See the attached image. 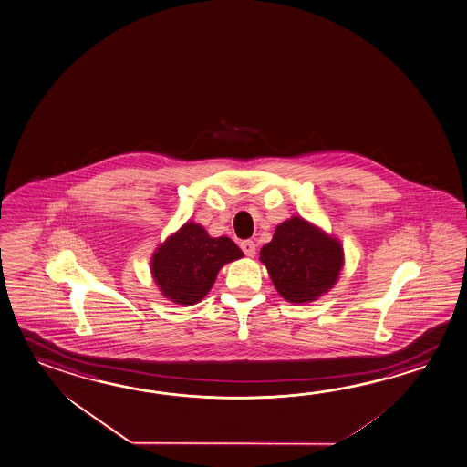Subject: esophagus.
Instances as JSON below:
<instances>
[{
    "mask_svg": "<svg viewBox=\"0 0 467 467\" xmlns=\"http://www.w3.org/2000/svg\"><path fill=\"white\" fill-rule=\"evenodd\" d=\"M241 249H243V253H244L246 256L253 257L256 254V244H254V241H251V239L243 241V243H241Z\"/></svg>",
    "mask_w": 467,
    "mask_h": 467,
    "instance_id": "1",
    "label": "esophagus"
}]
</instances>
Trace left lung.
I'll use <instances>...</instances> for the list:
<instances>
[{
  "label": "left lung",
  "instance_id": "left-lung-1",
  "mask_svg": "<svg viewBox=\"0 0 467 467\" xmlns=\"http://www.w3.org/2000/svg\"><path fill=\"white\" fill-rule=\"evenodd\" d=\"M259 257L277 293L296 305L327 293L344 266L341 243L297 216L277 226Z\"/></svg>",
  "mask_w": 467,
  "mask_h": 467
}]
</instances>
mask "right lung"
<instances>
[{
  "label": "right lung",
  "instance_id": "right-lung-1",
  "mask_svg": "<svg viewBox=\"0 0 467 467\" xmlns=\"http://www.w3.org/2000/svg\"><path fill=\"white\" fill-rule=\"evenodd\" d=\"M243 257L234 241L211 238L196 223H186L154 251L151 273L162 296L176 305H196L210 293L219 269Z\"/></svg>",
  "mask_w": 467,
  "mask_h": 467
}]
</instances>
